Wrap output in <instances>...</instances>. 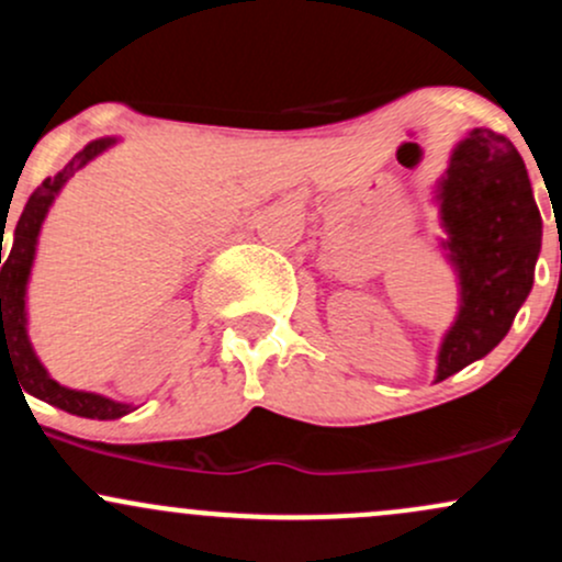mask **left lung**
Here are the masks:
<instances>
[{"label": "left lung", "instance_id": "obj_1", "mask_svg": "<svg viewBox=\"0 0 562 562\" xmlns=\"http://www.w3.org/2000/svg\"><path fill=\"white\" fill-rule=\"evenodd\" d=\"M442 238L456 273L458 311L437 351L434 383L498 346L530 289L541 251V214L515 144L472 128L434 184Z\"/></svg>", "mask_w": 562, "mask_h": 562}]
</instances>
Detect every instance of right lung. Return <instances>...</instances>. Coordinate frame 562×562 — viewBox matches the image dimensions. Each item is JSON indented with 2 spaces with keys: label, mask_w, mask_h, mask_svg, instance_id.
<instances>
[{
  "label": "right lung",
  "mask_w": 562,
  "mask_h": 562,
  "mask_svg": "<svg viewBox=\"0 0 562 562\" xmlns=\"http://www.w3.org/2000/svg\"><path fill=\"white\" fill-rule=\"evenodd\" d=\"M117 144L120 136L93 138V142H88L75 158L66 162L64 171H58L56 177H47L45 182L32 192V198H29L26 209H23L21 220H18L15 225L13 249H10L8 262L2 265V375L4 367H10L18 375V380H21L26 394L37 396V400L53 404V407L58 409H66V413L71 415L93 420H117L123 418V415L134 413L136 407L134 404L110 400V396L104 394H95V391L69 389V385H61L58 380H53L47 367L40 361L37 351H34L32 340H29L26 294L29 279H32L34 257H37L42 225H45V216L53 203H56L58 192L64 190L66 182H69L80 168H86L90 160H95L99 155H104L106 149L117 147Z\"/></svg>",
  "instance_id": "1"
}]
</instances>
